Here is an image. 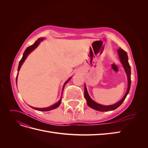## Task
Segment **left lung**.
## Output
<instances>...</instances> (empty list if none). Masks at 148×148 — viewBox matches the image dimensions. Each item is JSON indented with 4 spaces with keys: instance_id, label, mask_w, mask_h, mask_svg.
Wrapping results in <instances>:
<instances>
[{
    "instance_id": "left-lung-1",
    "label": "left lung",
    "mask_w": 148,
    "mask_h": 148,
    "mask_svg": "<svg viewBox=\"0 0 148 148\" xmlns=\"http://www.w3.org/2000/svg\"><path fill=\"white\" fill-rule=\"evenodd\" d=\"M118 53H119V56L121 62L123 64V66L124 67V69L126 71V73L127 75V77H128V86L127 91L125 93V95L124 97L121 99L120 101L116 103V104H114L113 105H110V106H102L101 104H97V102H95L91 99V98L89 97L86 87L84 85V97L85 99H86L87 101V104L89 107H90L91 108L95 109L98 111H101V112H105V111H110V110H115L122 104L123 102L126 98L127 95L129 92L130 89V86H131V67L130 65L128 63V55L127 53L123 51L122 48L119 47V50H118Z\"/></svg>"
}]
</instances>
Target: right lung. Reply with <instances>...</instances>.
Returning a JSON list of instances; mask_svg holds the SVG:
<instances>
[{
  "instance_id": "add662e5",
  "label": "right lung",
  "mask_w": 148,
  "mask_h": 148,
  "mask_svg": "<svg viewBox=\"0 0 148 148\" xmlns=\"http://www.w3.org/2000/svg\"><path fill=\"white\" fill-rule=\"evenodd\" d=\"M42 40H43V38H39V39H38V40H37V41H36V42L33 44V45H31V46H30L28 47L26 49L25 51V52H24V53H23V57H22L21 60H20V62H19L18 68V71H19V70H20V67H21V65L23 64V63L24 62L25 60L26 59V58L27 57V56H28L29 53L31 52H32V51L34 50V49L36 47L39 45V44L40 43V42L42 41ZM17 77H18V73H17L16 78V80H17ZM70 79V78H69V79L68 80H67V81L65 83V84H64V86H63V89H62V93L63 92L64 88V86H65V84H66L67 83H68V82L69 81ZM60 102H61V99H60L59 102H58L56 103L55 104H53V105H52V106H50V107H46V108H36V107H32V108H33V109H34L35 110H39V111H48V110H52V109H54L57 108V107H59V105L60 104Z\"/></svg>"
}]
</instances>
